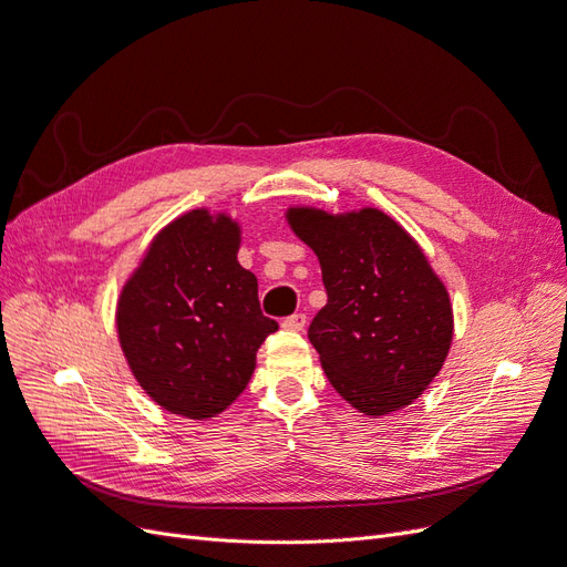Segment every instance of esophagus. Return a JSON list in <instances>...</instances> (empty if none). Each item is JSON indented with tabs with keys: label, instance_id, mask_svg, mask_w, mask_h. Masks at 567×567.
I'll use <instances>...</instances> for the list:
<instances>
[{
	"label": "esophagus",
	"instance_id": "34e87169",
	"mask_svg": "<svg viewBox=\"0 0 567 567\" xmlns=\"http://www.w3.org/2000/svg\"><path fill=\"white\" fill-rule=\"evenodd\" d=\"M286 330H292V332H300V330H305V326H307V313H302V311H298V313H292V316H288V319H284V323H281Z\"/></svg>",
	"mask_w": 567,
	"mask_h": 567
}]
</instances>
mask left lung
<instances>
[{"label":"left lung","instance_id":"8db88e82","mask_svg":"<svg viewBox=\"0 0 567 567\" xmlns=\"http://www.w3.org/2000/svg\"><path fill=\"white\" fill-rule=\"evenodd\" d=\"M288 220L321 262L328 305L309 342L332 389L368 416L416 400L454 337L449 292L419 244L379 209H290Z\"/></svg>","mask_w":567,"mask_h":567}]
</instances>
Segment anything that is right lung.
<instances>
[{"label": "right lung", "instance_id": "right-lung-1", "mask_svg": "<svg viewBox=\"0 0 567 567\" xmlns=\"http://www.w3.org/2000/svg\"><path fill=\"white\" fill-rule=\"evenodd\" d=\"M239 228L195 209L157 235L118 300L132 374L172 414L212 419L239 398L279 323L260 311L258 279L237 262Z\"/></svg>", "mask_w": 567, "mask_h": 567}]
</instances>
